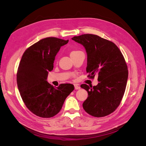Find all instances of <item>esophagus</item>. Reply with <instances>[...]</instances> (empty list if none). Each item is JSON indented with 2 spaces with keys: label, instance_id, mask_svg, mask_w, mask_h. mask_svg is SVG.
Returning <instances> with one entry per match:
<instances>
[{
  "label": "esophagus",
  "instance_id": "1",
  "mask_svg": "<svg viewBox=\"0 0 146 146\" xmlns=\"http://www.w3.org/2000/svg\"><path fill=\"white\" fill-rule=\"evenodd\" d=\"M74 88H75V90H80V87L78 85H74Z\"/></svg>",
  "mask_w": 146,
  "mask_h": 146
}]
</instances>
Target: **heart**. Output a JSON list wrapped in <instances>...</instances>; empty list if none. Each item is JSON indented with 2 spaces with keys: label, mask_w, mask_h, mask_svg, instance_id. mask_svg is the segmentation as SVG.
Returning <instances> with one entry per match:
<instances>
[{
  "label": "heart",
  "mask_w": 146,
  "mask_h": 146,
  "mask_svg": "<svg viewBox=\"0 0 146 146\" xmlns=\"http://www.w3.org/2000/svg\"><path fill=\"white\" fill-rule=\"evenodd\" d=\"M80 52V51H78V50H72L71 52L70 53V55H74V54H77V53H78V52Z\"/></svg>",
  "instance_id": "heart-1"
}]
</instances>
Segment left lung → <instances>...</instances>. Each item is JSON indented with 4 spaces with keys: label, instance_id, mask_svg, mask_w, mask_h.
<instances>
[{
    "label": "left lung",
    "instance_id": "obj_1",
    "mask_svg": "<svg viewBox=\"0 0 146 146\" xmlns=\"http://www.w3.org/2000/svg\"><path fill=\"white\" fill-rule=\"evenodd\" d=\"M72 39L85 48L88 77L98 76L99 82L91 88L86 84L80 86L88 93L83 107L92 116L109 115L120 105L125 92L129 72L124 57L115 44L98 35L84 34Z\"/></svg>",
    "mask_w": 146,
    "mask_h": 146
}]
</instances>
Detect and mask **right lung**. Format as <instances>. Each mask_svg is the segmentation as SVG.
<instances>
[{
    "mask_svg": "<svg viewBox=\"0 0 146 146\" xmlns=\"http://www.w3.org/2000/svg\"><path fill=\"white\" fill-rule=\"evenodd\" d=\"M69 40L55 37L41 39L25 50L17 71V84L25 105L35 115L54 117L74 90L72 84H61L55 88L47 82L54 68L55 57Z\"/></svg>",
    "mask_w": 146,
    "mask_h": 146,
    "instance_id": "obj_1",
    "label": "right lung"
}]
</instances>
